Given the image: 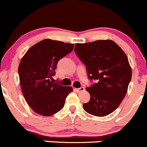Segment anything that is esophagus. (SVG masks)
<instances>
[{"mask_svg": "<svg viewBox=\"0 0 147 147\" xmlns=\"http://www.w3.org/2000/svg\"><path fill=\"white\" fill-rule=\"evenodd\" d=\"M76 91L77 92H81V91H84V87H80V88H77V89H75Z\"/></svg>", "mask_w": 147, "mask_h": 147, "instance_id": "1", "label": "esophagus"}]
</instances>
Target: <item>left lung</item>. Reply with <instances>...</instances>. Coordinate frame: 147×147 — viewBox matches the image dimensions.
<instances>
[{
    "instance_id": "obj_1",
    "label": "left lung",
    "mask_w": 147,
    "mask_h": 147,
    "mask_svg": "<svg viewBox=\"0 0 147 147\" xmlns=\"http://www.w3.org/2000/svg\"><path fill=\"white\" fill-rule=\"evenodd\" d=\"M76 54L87 68L88 78L96 80L86 89L90 100L84 111L95 116H106L118 107L131 80V68L125 53L111 40L77 43Z\"/></svg>"
}]
</instances>
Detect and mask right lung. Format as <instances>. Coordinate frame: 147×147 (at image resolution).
Listing matches in <instances>:
<instances>
[{
    "label": "right lung",
    "mask_w": 147,
    "mask_h": 147,
    "mask_svg": "<svg viewBox=\"0 0 147 147\" xmlns=\"http://www.w3.org/2000/svg\"><path fill=\"white\" fill-rule=\"evenodd\" d=\"M74 44L45 39L29 48L22 57L18 74L22 94L33 111L44 116L63 108L71 87L54 82L58 62L74 49Z\"/></svg>",
    "instance_id": "obj_1"
}]
</instances>
